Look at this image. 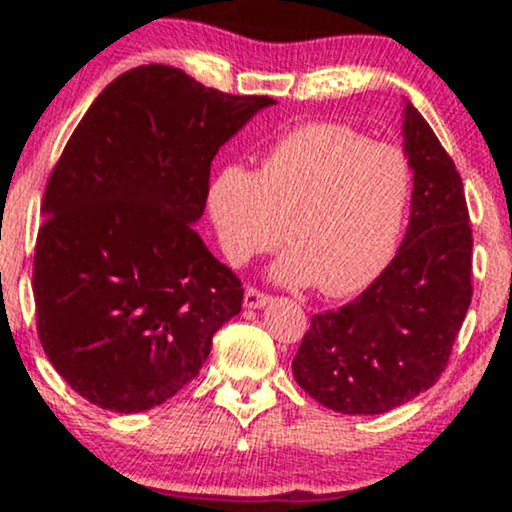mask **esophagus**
<instances>
[{
    "mask_svg": "<svg viewBox=\"0 0 512 512\" xmlns=\"http://www.w3.org/2000/svg\"><path fill=\"white\" fill-rule=\"evenodd\" d=\"M269 303V296L267 293H262V291H257V289H245V296H243V305L248 310H255V308H264V305Z\"/></svg>",
    "mask_w": 512,
    "mask_h": 512,
    "instance_id": "34e87169",
    "label": "esophagus"
}]
</instances>
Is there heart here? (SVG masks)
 Wrapping results in <instances>:
<instances>
[{
    "instance_id": "heart-1",
    "label": "heart",
    "mask_w": 512,
    "mask_h": 512,
    "mask_svg": "<svg viewBox=\"0 0 512 512\" xmlns=\"http://www.w3.org/2000/svg\"><path fill=\"white\" fill-rule=\"evenodd\" d=\"M414 190L409 158L342 122H308L264 151L255 173L226 166L211 180L207 209L231 264L284 240L276 284H317L349 296L373 284L395 257Z\"/></svg>"
}]
</instances>
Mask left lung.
Masks as SVG:
<instances>
[{
	"label": "left lung",
	"instance_id": "obj_1",
	"mask_svg": "<svg viewBox=\"0 0 512 512\" xmlns=\"http://www.w3.org/2000/svg\"><path fill=\"white\" fill-rule=\"evenodd\" d=\"M402 134L414 170L407 236L361 296L313 315L293 358L296 383L342 414H385L436 385L472 303L460 173L409 101Z\"/></svg>",
	"mask_w": 512,
	"mask_h": 512
}]
</instances>
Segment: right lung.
<instances>
[{
	"instance_id": "right-lung-1",
	"label": "right lung",
	"mask_w": 512,
	"mask_h": 512,
	"mask_svg": "<svg viewBox=\"0 0 512 512\" xmlns=\"http://www.w3.org/2000/svg\"><path fill=\"white\" fill-rule=\"evenodd\" d=\"M274 103L142 64L81 117L45 187L33 296L45 354L91 404L117 414L163 404L240 313L238 276L192 223L214 156Z\"/></svg>"
}]
</instances>
